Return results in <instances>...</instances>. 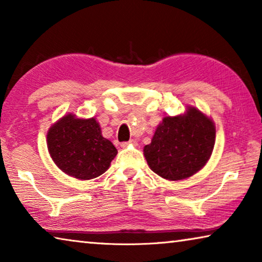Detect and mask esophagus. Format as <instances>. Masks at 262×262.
I'll return each mask as SVG.
<instances>
[{"mask_svg": "<svg viewBox=\"0 0 262 262\" xmlns=\"http://www.w3.org/2000/svg\"><path fill=\"white\" fill-rule=\"evenodd\" d=\"M135 144H136V141L135 140H130V141H128V142H122L121 147L122 148H127L128 145H135Z\"/></svg>", "mask_w": 262, "mask_h": 262, "instance_id": "34e87169", "label": "esophagus"}]
</instances>
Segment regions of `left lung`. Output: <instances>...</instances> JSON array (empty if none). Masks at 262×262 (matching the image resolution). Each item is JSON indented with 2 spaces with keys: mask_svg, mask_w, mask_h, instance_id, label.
I'll use <instances>...</instances> for the list:
<instances>
[{
  "mask_svg": "<svg viewBox=\"0 0 262 262\" xmlns=\"http://www.w3.org/2000/svg\"><path fill=\"white\" fill-rule=\"evenodd\" d=\"M216 129L210 118L188 106L184 114L165 117L151 143L143 149L149 167L167 180H183L206 165L215 144Z\"/></svg>",
  "mask_w": 262,
  "mask_h": 262,
  "instance_id": "left-lung-1",
  "label": "left lung"
}]
</instances>
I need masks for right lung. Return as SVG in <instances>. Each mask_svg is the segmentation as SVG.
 Instances as JSON below:
<instances>
[{"instance_id": "add662e5", "label": "right lung", "mask_w": 262, "mask_h": 262, "mask_svg": "<svg viewBox=\"0 0 262 262\" xmlns=\"http://www.w3.org/2000/svg\"><path fill=\"white\" fill-rule=\"evenodd\" d=\"M47 148L55 165L79 180L103 174L118 154L95 118L78 119L72 113L48 129Z\"/></svg>"}]
</instances>
